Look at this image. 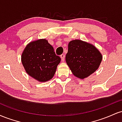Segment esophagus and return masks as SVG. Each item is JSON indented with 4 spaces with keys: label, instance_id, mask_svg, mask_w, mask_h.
<instances>
[{
    "label": "esophagus",
    "instance_id": "34e87169",
    "mask_svg": "<svg viewBox=\"0 0 122 122\" xmlns=\"http://www.w3.org/2000/svg\"><path fill=\"white\" fill-rule=\"evenodd\" d=\"M60 57H61V61H64V60H65V55H64V54H61V56H60Z\"/></svg>",
    "mask_w": 122,
    "mask_h": 122
}]
</instances>
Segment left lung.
Instances as JSON below:
<instances>
[{
  "instance_id": "left-lung-1",
  "label": "left lung",
  "mask_w": 122,
  "mask_h": 122,
  "mask_svg": "<svg viewBox=\"0 0 122 122\" xmlns=\"http://www.w3.org/2000/svg\"><path fill=\"white\" fill-rule=\"evenodd\" d=\"M102 58L99 50L93 45L75 40L68 44L65 60L72 73L77 77L84 79L98 69Z\"/></svg>"
}]
</instances>
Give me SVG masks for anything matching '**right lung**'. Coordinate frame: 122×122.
<instances>
[{
	"label": "right lung",
	"instance_id": "obj_1",
	"mask_svg": "<svg viewBox=\"0 0 122 122\" xmlns=\"http://www.w3.org/2000/svg\"><path fill=\"white\" fill-rule=\"evenodd\" d=\"M21 61L28 75L38 81L45 82L53 77L61 58L47 40L41 39L26 46Z\"/></svg>",
	"mask_w": 122,
	"mask_h": 122
}]
</instances>
